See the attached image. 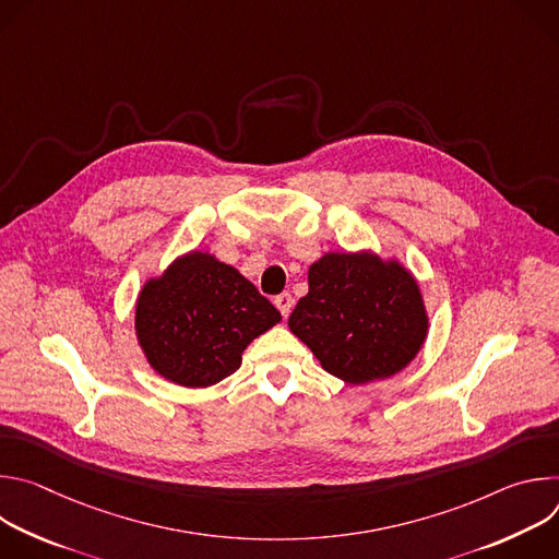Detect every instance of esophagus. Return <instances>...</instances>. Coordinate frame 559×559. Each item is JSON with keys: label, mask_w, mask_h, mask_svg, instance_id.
Returning <instances> with one entry per match:
<instances>
[{"label": "esophagus", "mask_w": 559, "mask_h": 559, "mask_svg": "<svg viewBox=\"0 0 559 559\" xmlns=\"http://www.w3.org/2000/svg\"><path fill=\"white\" fill-rule=\"evenodd\" d=\"M274 305L278 307V311L283 313V318H287L289 316V311H292V305H294V298H292V294H278L276 298H274Z\"/></svg>", "instance_id": "obj_1"}]
</instances>
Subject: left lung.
I'll return each instance as SVG.
<instances>
[{"label":"left lung","mask_w":559,"mask_h":559,"mask_svg":"<svg viewBox=\"0 0 559 559\" xmlns=\"http://www.w3.org/2000/svg\"><path fill=\"white\" fill-rule=\"evenodd\" d=\"M309 292L289 330L332 376L362 384L405 369L423 349L429 316L409 270L373 252H330L311 263Z\"/></svg>","instance_id":"obj_1"}]
</instances>
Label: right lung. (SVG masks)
<instances>
[{
	"label": "right lung",
	"instance_id": "1",
	"mask_svg": "<svg viewBox=\"0 0 559 559\" xmlns=\"http://www.w3.org/2000/svg\"><path fill=\"white\" fill-rule=\"evenodd\" d=\"M281 311L207 252L179 257L136 298L134 330L150 367L181 386H210L241 367L246 347Z\"/></svg>",
	"mask_w": 559,
	"mask_h": 559
}]
</instances>
